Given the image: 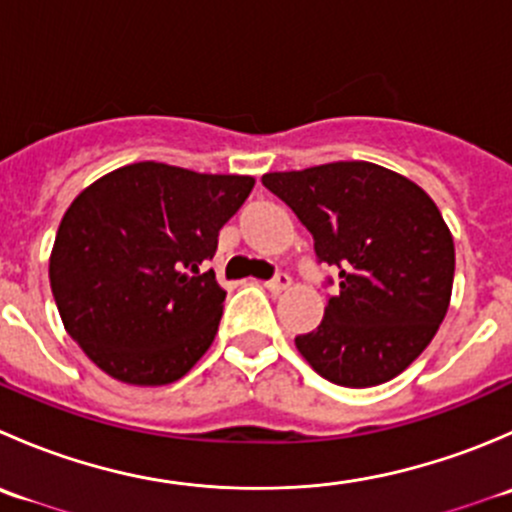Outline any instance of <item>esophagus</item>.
Wrapping results in <instances>:
<instances>
[{"label": "esophagus", "mask_w": 512, "mask_h": 512, "mask_svg": "<svg viewBox=\"0 0 512 512\" xmlns=\"http://www.w3.org/2000/svg\"><path fill=\"white\" fill-rule=\"evenodd\" d=\"M292 285V280H289V275H285V272H277L275 277H272V280H267L265 282V287L270 289L272 294H280V292H285V289Z\"/></svg>", "instance_id": "1"}]
</instances>
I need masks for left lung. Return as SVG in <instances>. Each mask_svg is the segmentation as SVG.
<instances>
[{"label":"left lung","mask_w":512,"mask_h":512,"mask_svg":"<svg viewBox=\"0 0 512 512\" xmlns=\"http://www.w3.org/2000/svg\"><path fill=\"white\" fill-rule=\"evenodd\" d=\"M262 185L307 227L319 265L339 270L322 324L294 337L299 354L352 389L399 376L431 344L451 302L456 250L436 203L366 160L267 173Z\"/></svg>","instance_id":"1"}]
</instances>
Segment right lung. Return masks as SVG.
Segmentation results:
<instances>
[{"label": "right lung", "instance_id": "obj_1", "mask_svg": "<svg viewBox=\"0 0 512 512\" xmlns=\"http://www.w3.org/2000/svg\"><path fill=\"white\" fill-rule=\"evenodd\" d=\"M255 180L165 163L103 175L56 232L49 280L69 337L123 384L160 386L193 369L218 334L225 292L200 272Z\"/></svg>", "mask_w": 512, "mask_h": 512}]
</instances>
